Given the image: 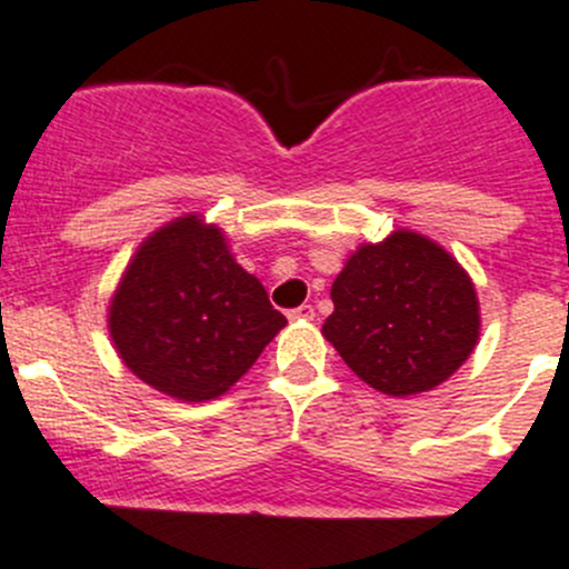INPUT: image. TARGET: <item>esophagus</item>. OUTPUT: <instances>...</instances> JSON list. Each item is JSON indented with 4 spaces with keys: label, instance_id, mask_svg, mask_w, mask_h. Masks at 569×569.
I'll return each instance as SVG.
<instances>
[{
    "label": "esophagus",
    "instance_id": "1",
    "mask_svg": "<svg viewBox=\"0 0 569 569\" xmlns=\"http://www.w3.org/2000/svg\"><path fill=\"white\" fill-rule=\"evenodd\" d=\"M289 320H315V306H297V309L289 311Z\"/></svg>",
    "mask_w": 569,
    "mask_h": 569
}]
</instances>
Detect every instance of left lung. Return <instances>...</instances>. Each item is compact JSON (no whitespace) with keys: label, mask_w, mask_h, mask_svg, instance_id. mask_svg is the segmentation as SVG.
I'll return each instance as SVG.
<instances>
[{"label":"left lung","mask_w":569,"mask_h":569,"mask_svg":"<svg viewBox=\"0 0 569 569\" xmlns=\"http://www.w3.org/2000/svg\"><path fill=\"white\" fill-rule=\"evenodd\" d=\"M322 337L353 373L385 396L443 385L480 339L469 272L432 238L396 230L362 243L331 286Z\"/></svg>","instance_id":"obj_1"}]
</instances>
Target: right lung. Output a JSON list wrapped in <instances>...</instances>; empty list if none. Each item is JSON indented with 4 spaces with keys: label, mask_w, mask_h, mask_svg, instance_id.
Masks as SVG:
<instances>
[{
    "label": "right lung",
    "mask_w": 569,
    "mask_h": 569,
    "mask_svg": "<svg viewBox=\"0 0 569 569\" xmlns=\"http://www.w3.org/2000/svg\"><path fill=\"white\" fill-rule=\"evenodd\" d=\"M283 326L260 280L236 263L224 230L199 212L153 230L109 300L117 357L184 405L224 396Z\"/></svg>",
    "instance_id": "right-lung-1"
}]
</instances>
